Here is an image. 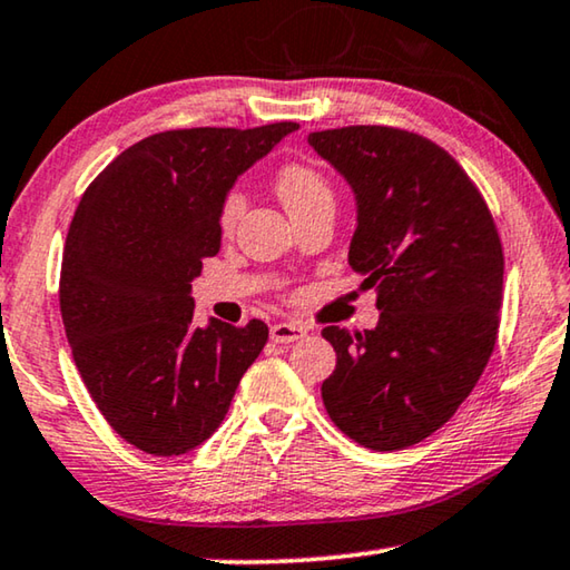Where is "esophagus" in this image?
<instances>
[{"instance_id":"obj_1","label":"esophagus","mask_w":570,"mask_h":570,"mask_svg":"<svg viewBox=\"0 0 570 570\" xmlns=\"http://www.w3.org/2000/svg\"><path fill=\"white\" fill-rule=\"evenodd\" d=\"M306 334V327L296 322H278L271 327V340L276 342V345H288V342H296L302 340Z\"/></svg>"}]
</instances>
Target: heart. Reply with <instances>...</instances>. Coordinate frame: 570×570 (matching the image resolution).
<instances>
[{
  "instance_id": "heart-1",
  "label": "heart",
  "mask_w": 570,
  "mask_h": 570,
  "mask_svg": "<svg viewBox=\"0 0 570 570\" xmlns=\"http://www.w3.org/2000/svg\"><path fill=\"white\" fill-rule=\"evenodd\" d=\"M274 185L278 200L284 203L292 218L317 203H332V187L327 177L312 165H304V161H288V165H284L276 171ZM243 207H246V200H243L238 189L225 193L218 207V228L223 236H230L233 228H236Z\"/></svg>"
}]
</instances>
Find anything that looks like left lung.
<instances>
[{
    "label": "left lung",
    "instance_id": "1",
    "mask_svg": "<svg viewBox=\"0 0 570 570\" xmlns=\"http://www.w3.org/2000/svg\"><path fill=\"white\" fill-rule=\"evenodd\" d=\"M357 197L350 266L377 288L375 330L324 327L337 352L322 401L360 446L399 451L439 431L474 391L500 330L502 240L462 165L421 134H309Z\"/></svg>",
    "mask_w": 570,
    "mask_h": 570
}]
</instances>
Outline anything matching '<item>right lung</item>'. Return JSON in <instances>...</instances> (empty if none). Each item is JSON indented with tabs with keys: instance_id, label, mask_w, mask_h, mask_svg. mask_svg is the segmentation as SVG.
I'll use <instances>...</instances> for the list:
<instances>
[{
	"instance_id": "right-lung-1",
	"label": "right lung",
	"mask_w": 570,
	"mask_h": 570,
	"mask_svg": "<svg viewBox=\"0 0 570 570\" xmlns=\"http://www.w3.org/2000/svg\"><path fill=\"white\" fill-rule=\"evenodd\" d=\"M294 121L171 129L121 151L80 197L60 314L90 399L124 441L179 456L220 426L268 327L193 324V278L220 250L218 207Z\"/></svg>"
}]
</instances>
